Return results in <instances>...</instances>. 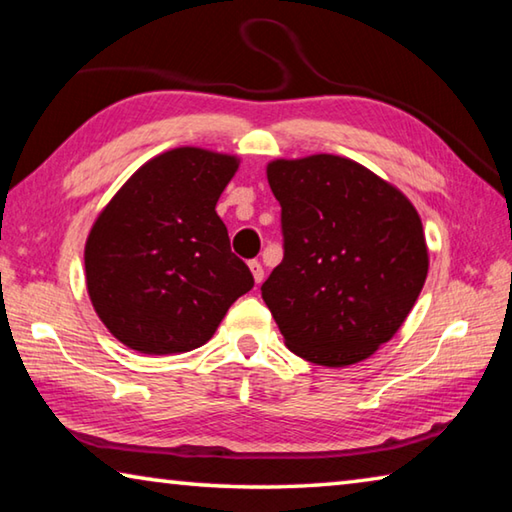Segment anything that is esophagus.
Returning a JSON list of instances; mask_svg holds the SVG:
<instances>
[{"instance_id":"obj_1","label":"esophagus","mask_w":512,"mask_h":512,"mask_svg":"<svg viewBox=\"0 0 512 512\" xmlns=\"http://www.w3.org/2000/svg\"><path fill=\"white\" fill-rule=\"evenodd\" d=\"M248 268H250V273H253V277H255V282H257V284L264 280V268H262V264L257 262V259H250V262H248Z\"/></svg>"}]
</instances>
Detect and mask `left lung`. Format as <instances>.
Instances as JSON below:
<instances>
[{
	"mask_svg": "<svg viewBox=\"0 0 512 512\" xmlns=\"http://www.w3.org/2000/svg\"><path fill=\"white\" fill-rule=\"evenodd\" d=\"M266 176L282 207L284 257L262 298L284 343L318 366L368 359L402 327L427 280L418 212L341 155L275 160Z\"/></svg>",
	"mask_w": 512,
	"mask_h": 512,
	"instance_id": "1",
	"label": "left lung"
}]
</instances>
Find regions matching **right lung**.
I'll use <instances>...</instances> for the list:
<instances>
[{
    "label": "right lung",
    "mask_w": 512,
    "mask_h": 512,
    "mask_svg": "<svg viewBox=\"0 0 512 512\" xmlns=\"http://www.w3.org/2000/svg\"><path fill=\"white\" fill-rule=\"evenodd\" d=\"M237 167L235 155L196 146L155 155L94 221L85 241L92 307L131 350L201 348L232 302L253 289L216 214Z\"/></svg>",
    "instance_id": "obj_1"
}]
</instances>
